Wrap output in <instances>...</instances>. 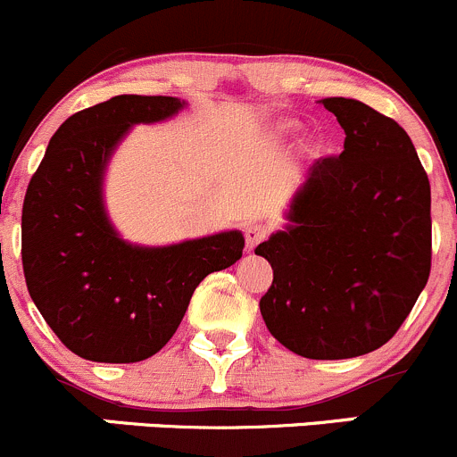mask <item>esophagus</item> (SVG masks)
I'll return each mask as SVG.
<instances>
[{"instance_id": "obj_1", "label": "esophagus", "mask_w": 457, "mask_h": 457, "mask_svg": "<svg viewBox=\"0 0 457 457\" xmlns=\"http://www.w3.org/2000/svg\"><path fill=\"white\" fill-rule=\"evenodd\" d=\"M267 234H270V229H267L265 225H261V223L247 225V228H245V247H247V252H252L258 245V243L265 241Z\"/></svg>"}]
</instances>
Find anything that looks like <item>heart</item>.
I'll use <instances>...</instances> for the list:
<instances>
[{
	"mask_svg": "<svg viewBox=\"0 0 457 457\" xmlns=\"http://www.w3.org/2000/svg\"><path fill=\"white\" fill-rule=\"evenodd\" d=\"M298 130H301V123L294 121V119H283V121H276L274 126H271V132H274L278 139H292Z\"/></svg>",
	"mask_w": 457,
	"mask_h": 457,
	"instance_id": "b5f03b06",
	"label": "heart"
}]
</instances>
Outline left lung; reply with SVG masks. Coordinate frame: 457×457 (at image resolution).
I'll use <instances>...</instances> for the list:
<instances>
[{
	"label": "left lung",
	"instance_id": "obj_1",
	"mask_svg": "<svg viewBox=\"0 0 457 457\" xmlns=\"http://www.w3.org/2000/svg\"><path fill=\"white\" fill-rule=\"evenodd\" d=\"M345 130L256 247L274 270L261 298L270 334L312 361H343L398 331L431 270V187L407 132L367 104L320 99Z\"/></svg>",
	"mask_w": 457,
	"mask_h": 457
}]
</instances>
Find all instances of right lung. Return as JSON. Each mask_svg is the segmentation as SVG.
<instances>
[{
	"mask_svg": "<svg viewBox=\"0 0 457 457\" xmlns=\"http://www.w3.org/2000/svg\"><path fill=\"white\" fill-rule=\"evenodd\" d=\"M177 96L119 95L72 114L50 139L21 212L32 303L77 356L139 362L174 336L212 271L243 256L238 229L172 245L128 243L105 210V172L128 132L186 108Z\"/></svg>",
	"mask_w": 457,
	"mask_h": 457,
	"instance_id": "right-lung-1",
	"label": "right lung"
}]
</instances>
